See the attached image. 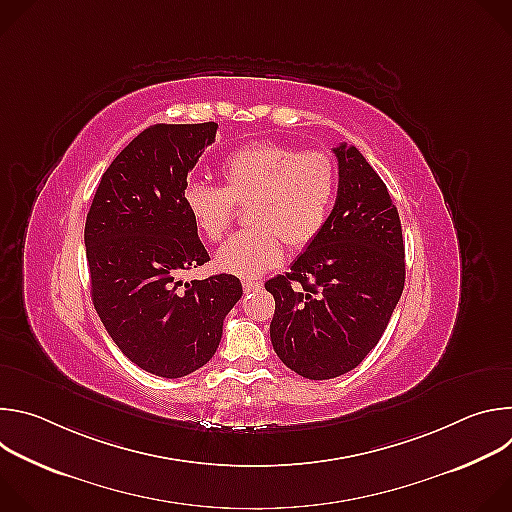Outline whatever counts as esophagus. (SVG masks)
<instances>
[{
	"label": "esophagus",
	"mask_w": 512,
	"mask_h": 512,
	"mask_svg": "<svg viewBox=\"0 0 512 512\" xmlns=\"http://www.w3.org/2000/svg\"><path fill=\"white\" fill-rule=\"evenodd\" d=\"M261 287H263L261 281H255V279H245L243 281V291H245V294H251V291L261 289Z\"/></svg>",
	"instance_id": "esophagus-1"
}]
</instances>
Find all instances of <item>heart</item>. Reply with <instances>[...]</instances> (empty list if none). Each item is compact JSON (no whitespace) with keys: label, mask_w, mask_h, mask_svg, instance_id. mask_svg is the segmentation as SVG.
<instances>
[{"label":"heart","mask_w":512,"mask_h":512,"mask_svg":"<svg viewBox=\"0 0 512 512\" xmlns=\"http://www.w3.org/2000/svg\"><path fill=\"white\" fill-rule=\"evenodd\" d=\"M223 188L190 180L182 204L198 233L221 241L237 206H247L253 225L231 237L216 253V267L237 277H259L291 249L310 247L326 229L338 192V168L324 150L300 152L294 145L257 141L239 148L221 164Z\"/></svg>","instance_id":"heart-1"}]
</instances>
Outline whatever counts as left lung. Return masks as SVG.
Wrapping results in <instances>:
<instances>
[{
    "mask_svg": "<svg viewBox=\"0 0 512 512\" xmlns=\"http://www.w3.org/2000/svg\"><path fill=\"white\" fill-rule=\"evenodd\" d=\"M338 196L322 235L265 283L275 314L271 344L287 369L340 377L381 340L405 285V245L385 182L354 145L332 150Z\"/></svg>",
    "mask_w": 512,
    "mask_h": 512,
    "instance_id": "left-lung-1",
    "label": "left lung"
}]
</instances>
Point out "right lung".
I'll return each instance as SVG.
<instances>
[{
    "label": "right lung",
    "mask_w": 512,
    "mask_h": 512,
    "mask_svg": "<svg viewBox=\"0 0 512 512\" xmlns=\"http://www.w3.org/2000/svg\"><path fill=\"white\" fill-rule=\"evenodd\" d=\"M216 123L143 129L105 170L85 225L95 310L139 369L186 377L214 356L225 316L243 296L235 275L184 283L210 261L182 204V188Z\"/></svg>",
    "instance_id": "add662e5"
}]
</instances>
